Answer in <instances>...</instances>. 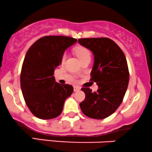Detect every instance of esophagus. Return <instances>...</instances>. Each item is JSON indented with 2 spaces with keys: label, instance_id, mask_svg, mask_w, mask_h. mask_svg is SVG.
Returning <instances> with one entry per match:
<instances>
[{
  "label": "esophagus",
  "instance_id": "esophagus-1",
  "mask_svg": "<svg viewBox=\"0 0 152 152\" xmlns=\"http://www.w3.org/2000/svg\"><path fill=\"white\" fill-rule=\"evenodd\" d=\"M80 89H81V88H80L79 86H74V91H79Z\"/></svg>",
  "mask_w": 152,
  "mask_h": 152
}]
</instances>
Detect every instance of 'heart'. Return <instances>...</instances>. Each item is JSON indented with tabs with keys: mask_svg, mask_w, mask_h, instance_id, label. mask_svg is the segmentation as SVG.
I'll list each match as a JSON object with an SVG mask.
<instances>
[{
	"mask_svg": "<svg viewBox=\"0 0 152 152\" xmlns=\"http://www.w3.org/2000/svg\"><path fill=\"white\" fill-rule=\"evenodd\" d=\"M75 53H76V56H78V58H79V60L81 61L82 59L86 58V57H90L91 54H90V51L88 50V49H87L86 48L83 46H78L77 48H75ZM66 57V53L64 54V56H62V61H65Z\"/></svg>",
	"mask_w": 152,
	"mask_h": 152,
	"instance_id": "obj_1",
	"label": "heart"
}]
</instances>
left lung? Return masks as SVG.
<instances>
[{
    "mask_svg": "<svg viewBox=\"0 0 152 152\" xmlns=\"http://www.w3.org/2000/svg\"><path fill=\"white\" fill-rule=\"evenodd\" d=\"M78 41L94 54L91 81L99 86L96 92H92L88 87L81 88L86 97L80 103V107L88 117L104 119L114 113L126 94L129 81L126 57L110 38H79Z\"/></svg>",
    "mask_w": 152,
    "mask_h": 152,
    "instance_id": "1",
    "label": "left lung"
}]
</instances>
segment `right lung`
I'll return each mask as SVG.
<instances>
[{
    "mask_svg": "<svg viewBox=\"0 0 152 152\" xmlns=\"http://www.w3.org/2000/svg\"><path fill=\"white\" fill-rule=\"evenodd\" d=\"M76 41L68 36H47L28 50L20 73V87L26 105L37 118L58 116L66 99L72 94L73 86L56 82L53 74L61 64L65 50Z\"/></svg>",
    "mask_w": 152,
    "mask_h": 152,
    "instance_id": "right-lung-1",
    "label": "right lung"
}]
</instances>
